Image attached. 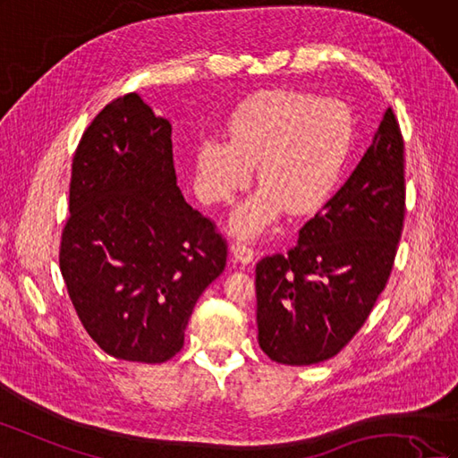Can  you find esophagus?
I'll return each mask as SVG.
<instances>
[{
  "instance_id": "esophagus-1",
  "label": "esophagus",
  "mask_w": 458,
  "mask_h": 458,
  "mask_svg": "<svg viewBox=\"0 0 458 458\" xmlns=\"http://www.w3.org/2000/svg\"><path fill=\"white\" fill-rule=\"evenodd\" d=\"M231 252H233L234 259H237V262H241V264H244V266L250 264L252 259H254L252 246L246 244V242H234V244L231 246Z\"/></svg>"
}]
</instances>
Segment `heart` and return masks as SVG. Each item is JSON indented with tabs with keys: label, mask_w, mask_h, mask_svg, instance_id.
<instances>
[{
	"label": "heart",
	"mask_w": 458,
	"mask_h": 458,
	"mask_svg": "<svg viewBox=\"0 0 458 458\" xmlns=\"http://www.w3.org/2000/svg\"><path fill=\"white\" fill-rule=\"evenodd\" d=\"M352 146L354 119L343 102L299 90H259L229 115L227 140L206 137L196 146V177L209 202H227L256 165L262 184L229 216V231L250 239L285 209L302 217L327 204Z\"/></svg>",
	"instance_id": "heart-1"
}]
</instances>
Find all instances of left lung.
<instances>
[{"instance_id":"1","label":"left lung","mask_w":458,"mask_h":458,"mask_svg":"<svg viewBox=\"0 0 458 458\" xmlns=\"http://www.w3.org/2000/svg\"><path fill=\"white\" fill-rule=\"evenodd\" d=\"M403 152L399 123L387 107L360 164L301 229L294 249L258 262V343L271 360L324 362L372 312L403 231Z\"/></svg>"}]
</instances>
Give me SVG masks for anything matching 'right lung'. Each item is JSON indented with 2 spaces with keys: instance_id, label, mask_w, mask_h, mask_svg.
<instances>
[{
  "instance_id": "obj_1",
  "label": "right lung",
  "mask_w": 458,
  "mask_h": 458,
  "mask_svg": "<svg viewBox=\"0 0 458 458\" xmlns=\"http://www.w3.org/2000/svg\"><path fill=\"white\" fill-rule=\"evenodd\" d=\"M59 267L84 329L109 356H175L227 246L177 187L171 123L132 92L107 104L72 157Z\"/></svg>"
}]
</instances>
